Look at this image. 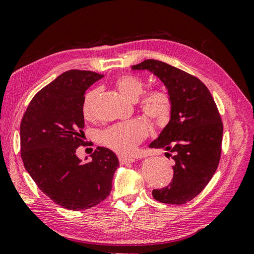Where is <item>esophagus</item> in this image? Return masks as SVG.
Listing matches in <instances>:
<instances>
[{"instance_id":"esophagus-1","label":"esophagus","mask_w":254,"mask_h":254,"mask_svg":"<svg viewBox=\"0 0 254 254\" xmlns=\"http://www.w3.org/2000/svg\"><path fill=\"white\" fill-rule=\"evenodd\" d=\"M119 161H120V163H121V164H128V163H133L135 160H134V158H131V156L120 155Z\"/></svg>"}]
</instances>
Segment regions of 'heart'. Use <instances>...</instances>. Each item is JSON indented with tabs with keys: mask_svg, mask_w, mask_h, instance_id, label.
Here are the masks:
<instances>
[{
	"mask_svg": "<svg viewBox=\"0 0 254 254\" xmlns=\"http://www.w3.org/2000/svg\"><path fill=\"white\" fill-rule=\"evenodd\" d=\"M115 87L124 98L136 101L144 90V81L141 77L124 74L119 76L114 82ZM99 90L93 89L87 92L82 103L83 117H92L94 102L98 98ZM142 113L156 127H164L171 118L172 102L169 93L162 89H155L142 96L139 101ZM147 135V126L144 121L137 119L117 123L101 131L99 141L101 144L109 147L118 153L127 154L134 149L137 143Z\"/></svg>",
	"mask_w": 254,
	"mask_h": 254,
	"instance_id": "1",
	"label": "heart"
}]
</instances>
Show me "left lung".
Instances as JSON below:
<instances>
[{
	"label": "left lung",
	"mask_w": 254,
	"mask_h": 254,
	"mask_svg": "<svg viewBox=\"0 0 254 254\" xmlns=\"http://www.w3.org/2000/svg\"><path fill=\"white\" fill-rule=\"evenodd\" d=\"M132 70L159 77L172 102L169 123L149 146L173 154V179L152 195L162 203H187L210 182L220 161L223 124L214 100L197 77L159 60H145Z\"/></svg>",
	"instance_id": "8db88e82"
}]
</instances>
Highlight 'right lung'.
Returning a JSON list of instances; mask_svg holds the SVG:
<instances>
[{
	"label": "right lung",
	"instance_id": "right-lung-1",
	"mask_svg": "<svg viewBox=\"0 0 254 254\" xmlns=\"http://www.w3.org/2000/svg\"><path fill=\"white\" fill-rule=\"evenodd\" d=\"M102 76L80 70L62 73L35 94L21 122L25 170L45 195L67 210H86L107 199L120 165L114 152L103 146L87 163L75 153L84 144L85 91Z\"/></svg>",
	"mask_w": 254,
	"mask_h": 254
}]
</instances>
